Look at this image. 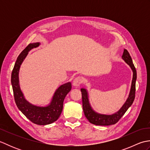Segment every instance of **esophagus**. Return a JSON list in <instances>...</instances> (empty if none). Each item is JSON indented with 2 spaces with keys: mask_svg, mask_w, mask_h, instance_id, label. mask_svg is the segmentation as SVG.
Returning a JSON list of instances; mask_svg holds the SVG:
<instances>
[{
  "mask_svg": "<svg viewBox=\"0 0 150 150\" xmlns=\"http://www.w3.org/2000/svg\"><path fill=\"white\" fill-rule=\"evenodd\" d=\"M82 82H83V79L82 78V77L81 76H78V77H76L74 80L73 81V85L74 86H79Z\"/></svg>",
  "mask_w": 150,
  "mask_h": 150,
  "instance_id": "obj_1",
  "label": "esophagus"
}]
</instances>
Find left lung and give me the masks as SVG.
Listing matches in <instances>:
<instances>
[{"label":"left lung","mask_w":150,"mask_h":150,"mask_svg":"<svg viewBox=\"0 0 150 150\" xmlns=\"http://www.w3.org/2000/svg\"><path fill=\"white\" fill-rule=\"evenodd\" d=\"M122 59L124 60L131 67L132 69L133 70V80L132 82V87L131 90H130V93L128 100L123 105V106L120 108V110L117 111V113L113 115H101L98 114L91 109V108L89 103L87 91L84 88L81 89L82 92V108H83V111L85 117L87 118L89 122L91 124H93L97 126H109L112 125V124H116L119 121L121 117H122L126 111L128 110V108L132 106L133 101L135 99V82L137 80V71L135 67L133 64L132 57L128 50H124L123 55L122 56Z\"/></svg>","instance_id":"1"}]
</instances>
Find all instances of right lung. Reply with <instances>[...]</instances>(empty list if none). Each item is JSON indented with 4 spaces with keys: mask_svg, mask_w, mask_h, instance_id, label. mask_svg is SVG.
Segmentation results:
<instances>
[{
    "mask_svg": "<svg viewBox=\"0 0 150 150\" xmlns=\"http://www.w3.org/2000/svg\"><path fill=\"white\" fill-rule=\"evenodd\" d=\"M39 42L30 43L20 53L16 60L11 73V84L15 103L21 112L33 123L38 125H46L55 122L62 113L64 98L71 90V82H68L56 90L52 103L46 107L36 106L25 99L18 83V71L22 62L26 58L28 52L39 46Z\"/></svg>",
    "mask_w": 150,
    "mask_h": 150,
    "instance_id": "obj_1",
    "label": "right lung"
}]
</instances>
